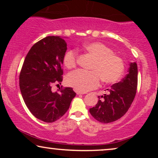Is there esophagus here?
I'll list each match as a JSON object with an SVG mask.
<instances>
[{"instance_id":"1","label":"esophagus","mask_w":158,"mask_h":158,"mask_svg":"<svg viewBox=\"0 0 158 158\" xmlns=\"http://www.w3.org/2000/svg\"><path fill=\"white\" fill-rule=\"evenodd\" d=\"M75 92H76V94L77 95H80V94H85L86 92H83V91H81V90H75Z\"/></svg>"}]
</instances>
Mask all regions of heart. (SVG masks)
Returning <instances> with one entry per match:
<instances>
[{"label":"heart","mask_w":158,"mask_h":158,"mask_svg":"<svg viewBox=\"0 0 158 158\" xmlns=\"http://www.w3.org/2000/svg\"><path fill=\"white\" fill-rule=\"evenodd\" d=\"M83 49L95 59L93 70H79L71 73L67 78L69 85L87 92L98 87L101 79L106 83H114L121 78L124 70V62L109 47L101 42H88L83 45ZM77 59L76 52L70 49L64 55V64L67 68L72 69L76 66Z\"/></svg>","instance_id":"obj_1"}]
</instances>
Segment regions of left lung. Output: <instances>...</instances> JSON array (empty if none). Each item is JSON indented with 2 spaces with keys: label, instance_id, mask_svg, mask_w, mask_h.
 <instances>
[{
  "label": "left lung",
  "instance_id": "obj_1",
  "mask_svg": "<svg viewBox=\"0 0 158 158\" xmlns=\"http://www.w3.org/2000/svg\"><path fill=\"white\" fill-rule=\"evenodd\" d=\"M137 63L130 62L128 73L124 78L106 89L109 94L98 96L96 106L90 109L94 118L107 124L115 122L127 113L137 93Z\"/></svg>",
  "mask_w": 158,
  "mask_h": 158
}]
</instances>
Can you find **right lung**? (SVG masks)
I'll return each instance as SVG.
<instances>
[{
    "label": "right lung",
    "mask_w": 158,
    "mask_h": 158,
    "mask_svg": "<svg viewBox=\"0 0 158 158\" xmlns=\"http://www.w3.org/2000/svg\"><path fill=\"white\" fill-rule=\"evenodd\" d=\"M66 50L65 41L59 36L42 39L30 49L19 75L21 93L27 108L36 118L47 123L61 118L76 95L69 87L58 93L52 91L53 83L62 81Z\"/></svg>",
    "instance_id": "obj_1"
}]
</instances>
